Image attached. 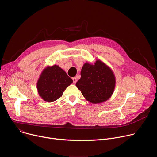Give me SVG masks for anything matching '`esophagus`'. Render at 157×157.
I'll list each match as a JSON object with an SVG mask.
<instances>
[{"label": "esophagus", "instance_id": "obj_1", "mask_svg": "<svg viewBox=\"0 0 157 157\" xmlns=\"http://www.w3.org/2000/svg\"><path fill=\"white\" fill-rule=\"evenodd\" d=\"M73 83L75 84V83L77 82V79H76L75 77L73 78Z\"/></svg>", "mask_w": 157, "mask_h": 157}]
</instances>
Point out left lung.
Here are the masks:
<instances>
[{
	"label": "left lung",
	"instance_id": "left-lung-1",
	"mask_svg": "<svg viewBox=\"0 0 157 157\" xmlns=\"http://www.w3.org/2000/svg\"><path fill=\"white\" fill-rule=\"evenodd\" d=\"M86 99L93 104L108 100L115 89V76L105 64L97 60L94 64L86 63L81 69V78L76 84Z\"/></svg>",
	"mask_w": 157,
	"mask_h": 157
}]
</instances>
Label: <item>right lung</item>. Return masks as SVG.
<instances>
[{"label":"right lung","mask_w":157,"mask_h":157,"mask_svg":"<svg viewBox=\"0 0 157 157\" xmlns=\"http://www.w3.org/2000/svg\"><path fill=\"white\" fill-rule=\"evenodd\" d=\"M73 80L57 65L48 66L42 71L37 82L40 96L46 102L55 101L62 96Z\"/></svg>","instance_id":"1"}]
</instances>
